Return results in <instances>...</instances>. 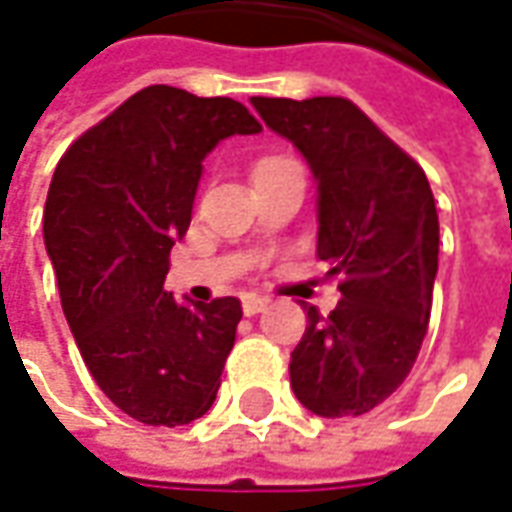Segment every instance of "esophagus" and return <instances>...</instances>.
<instances>
[{
  "label": "esophagus",
  "instance_id": "esophagus-1",
  "mask_svg": "<svg viewBox=\"0 0 512 512\" xmlns=\"http://www.w3.org/2000/svg\"><path fill=\"white\" fill-rule=\"evenodd\" d=\"M266 305H269V300H266V297H255V294H249V297H243V314L255 316V314H260Z\"/></svg>",
  "mask_w": 512,
  "mask_h": 512
}]
</instances>
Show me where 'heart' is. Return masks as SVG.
I'll list each match as a JSON object with an SVG mask.
<instances>
[{
	"instance_id": "obj_1",
	"label": "heart",
	"mask_w": 512,
	"mask_h": 512,
	"mask_svg": "<svg viewBox=\"0 0 512 512\" xmlns=\"http://www.w3.org/2000/svg\"><path fill=\"white\" fill-rule=\"evenodd\" d=\"M280 162H288V159H283V156H269V159L257 162V168H263V165H280Z\"/></svg>"
}]
</instances>
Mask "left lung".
I'll return each mask as SVG.
<instances>
[{"instance_id":"1","label":"left lung","mask_w":512,"mask_h":512,"mask_svg":"<svg viewBox=\"0 0 512 512\" xmlns=\"http://www.w3.org/2000/svg\"><path fill=\"white\" fill-rule=\"evenodd\" d=\"M316 182V255L342 274V302L291 353V389L319 417H356L387 401L429 328L440 224L429 179L344 97H252Z\"/></svg>"}]
</instances>
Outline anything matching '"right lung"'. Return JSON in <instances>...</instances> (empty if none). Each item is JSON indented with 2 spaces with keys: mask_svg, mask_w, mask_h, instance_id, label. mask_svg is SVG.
<instances>
[{
  "mask_svg": "<svg viewBox=\"0 0 512 512\" xmlns=\"http://www.w3.org/2000/svg\"><path fill=\"white\" fill-rule=\"evenodd\" d=\"M263 128L232 97L148 86L61 156L44 204V246L83 361L117 409L148 426L210 412L243 308L179 302L170 249L193 218L204 159Z\"/></svg>",
  "mask_w": 512,
  "mask_h": 512,
  "instance_id": "obj_1",
  "label": "right lung"
}]
</instances>
